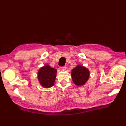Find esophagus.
I'll return each mask as SVG.
<instances>
[{
    "label": "esophagus",
    "instance_id": "1",
    "mask_svg": "<svg viewBox=\"0 0 126 126\" xmlns=\"http://www.w3.org/2000/svg\"><path fill=\"white\" fill-rule=\"evenodd\" d=\"M62 69L63 70H66L67 69V67L66 66H63V67H62Z\"/></svg>",
    "mask_w": 126,
    "mask_h": 126
}]
</instances>
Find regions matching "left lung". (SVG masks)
Returning <instances> with one entry per match:
<instances>
[{
	"mask_svg": "<svg viewBox=\"0 0 126 126\" xmlns=\"http://www.w3.org/2000/svg\"><path fill=\"white\" fill-rule=\"evenodd\" d=\"M71 78L74 84L78 86L85 85L90 77V71L86 67L78 64L71 70Z\"/></svg>",
	"mask_w": 126,
	"mask_h": 126,
	"instance_id": "obj_1",
	"label": "left lung"
}]
</instances>
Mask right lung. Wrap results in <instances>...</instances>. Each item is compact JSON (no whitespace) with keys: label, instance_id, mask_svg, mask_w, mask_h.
I'll return each instance as SVG.
<instances>
[{"label":"right lung","instance_id":"obj_1","mask_svg":"<svg viewBox=\"0 0 126 126\" xmlns=\"http://www.w3.org/2000/svg\"><path fill=\"white\" fill-rule=\"evenodd\" d=\"M57 70L46 64L40 67L37 73L38 80L40 85L45 88H49L54 85Z\"/></svg>","mask_w":126,"mask_h":126}]
</instances>
